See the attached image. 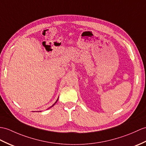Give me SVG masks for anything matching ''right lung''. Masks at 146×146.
Listing matches in <instances>:
<instances>
[{
    "label": "right lung",
    "mask_w": 146,
    "mask_h": 146,
    "mask_svg": "<svg viewBox=\"0 0 146 146\" xmlns=\"http://www.w3.org/2000/svg\"><path fill=\"white\" fill-rule=\"evenodd\" d=\"M58 99H57V100H56V102H55V103H54V104H53V105H52V106H51V107H50V108H52V106H54V105H55V103H56V102H57V101H58Z\"/></svg>",
    "instance_id": "obj_1"
}]
</instances>
